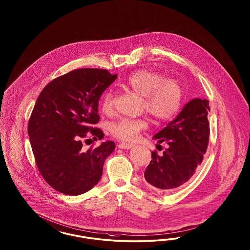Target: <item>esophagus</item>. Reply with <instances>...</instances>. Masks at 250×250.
Instances as JSON below:
<instances>
[{
  "label": "esophagus",
  "mask_w": 250,
  "mask_h": 250,
  "mask_svg": "<svg viewBox=\"0 0 250 250\" xmlns=\"http://www.w3.org/2000/svg\"><path fill=\"white\" fill-rule=\"evenodd\" d=\"M118 146L120 147V148H123V149H130V148H132V147H134L135 146V145L134 144H129V143H120V144L118 145Z\"/></svg>",
  "instance_id": "esophagus-1"
}]
</instances>
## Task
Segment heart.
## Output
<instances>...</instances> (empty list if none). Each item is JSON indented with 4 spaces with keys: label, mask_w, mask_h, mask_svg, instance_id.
Here are the masks:
<instances>
[{
    "label": "heart",
    "mask_w": 250,
    "mask_h": 250,
    "mask_svg": "<svg viewBox=\"0 0 250 250\" xmlns=\"http://www.w3.org/2000/svg\"><path fill=\"white\" fill-rule=\"evenodd\" d=\"M122 86L141 96L143 109L157 120L170 119L181 109L183 98L182 85L174 79H165L159 72L146 69L138 70L130 74ZM100 105L104 114L113 112V91H106ZM146 126L147 123L142 118H120L111 124L110 131L114 137L120 140L133 142Z\"/></svg>",
    "instance_id": "obj_1"
}]
</instances>
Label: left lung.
<instances>
[{
  "instance_id": "obj_1",
  "label": "left lung",
  "mask_w": 250,
  "mask_h": 250,
  "mask_svg": "<svg viewBox=\"0 0 250 250\" xmlns=\"http://www.w3.org/2000/svg\"><path fill=\"white\" fill-rule=\"evenodd\" d=\"M209 101L193 99L165 128L154 138L168 145L162 155L152 151L151 161L145 170L148 186L163 192L189 182L201 166L209 144L210 127L207 118Z\"/></svg>"
}]
</instances>
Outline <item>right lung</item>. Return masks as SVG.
Wrapping results in <instances>:
<instances>
[{"mask_svg": "<svg viewBox=\"0 0 250 250\" xmlns=\"http://www.w3.org/2000/svg\"><path fill=\"white\" fill-rule=\"evenodd\" d=\"M116 77L102 68L74 69L51 81L36 102L28 121L32 150L44 180L63 194L75 196L93 188L115 148L106 141L84 151L83 140L104 136L94 126L99 99Z\"/></svg>", "mask_w": 250, "mask_h": 250, "instance_id": "add662e5", "label": "right lung"}]
</instances>
